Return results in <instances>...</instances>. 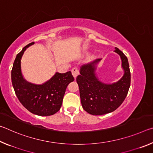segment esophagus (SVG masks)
Segmentation results:
<instances>
[{
	"label": "esophagus",
	"mask_w": 153,
	"mask_h": 153,
	"mask_svg": "<svg viewBox=\"0 0 153 153\" xmlns=\"http://www.w3.org/2000/svg\"><path fill=\"white\" fill-rule=\"evenodd\" d=\"M71 73L73 76L74 77V78L76 79V77L79 75V70L77 68H73L71 70Z\"/></svg>",
	"instance_id": "obj_1"
}]
</instances>
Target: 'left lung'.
<instances>
[{
  "instance_id": "8db88e82",
  "label": "left lung",
  "mask_w": 153,
  "mask_h": 153,
  "mask_svg": "<svg viewBox=\"0 0 153 153\" xmlns=\"http://www.w3.org/2000/svg\"><path fill=\"white\" fill-rule=\"evenodd\" d=\"M120 56L123 77L117 82L105 84L96 75L97 65L101 59H96L80 67L76 81L79 86L82 106L93 115H102L113 112L122 104L130 86L131 74L127 56L120 49L114 51Z\"/></svg>"
}]
</instances>
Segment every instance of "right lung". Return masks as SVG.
<instances>
[{
  "instance_id": "obj_1",
  "label": "right lung",
  "mask_w": 153,
  "mask_h": 153,
  "mask_svg": "<svg viewBox=\"0 0 153 153\" xmlns=\"http://www.w3.org/2000/svg\"><path fill=\"white\" fill-rule=\"evenodd\" d=\"M33 44L30 43L17 54L11 71L12 84L18 99L30 112L40 116L52 115L60 110L67 87L74 77L71 71L56 72L42 84L26 81L22 73L21 59L26 48Z\"/></svg>"
}]
</instances>
